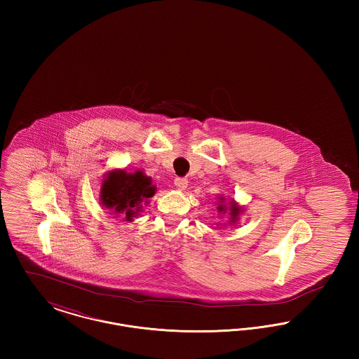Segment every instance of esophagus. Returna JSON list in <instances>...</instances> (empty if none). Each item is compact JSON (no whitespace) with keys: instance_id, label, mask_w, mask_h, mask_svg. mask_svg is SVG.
<instances>
[{"instance_id":"1","label":"esophagus","mask_w":359,"mask_h":359,"mask_svg":"<svg viewBox=\"0 0 359 359\" xmlns=\"http://www.w3.org/2000/svg\"><path fill=\"white\" fill-rule=\"evenodd\" d=\"M175 186H176V188L177 189H186L188 186V180L187 179H184V177H176L175 179Z\"/></svg>"}]
</instances>
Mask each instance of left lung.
<instances>
[{
    "label": "left lung",
    "mask_w": 359,
    "mask_h": 359,
    "mask_svg": "<svg viewBox=\"0 0 359 359\" xmlns=\"http://www.w3.org/2000/svg\"><path fill=\"white\" fill-rule=\"evenodd\" d=\"M224 202H226L224 196H219V198H218V202H217L218 212L227 214V215H229L227 224H236V223L239 221V215H241L245 210H243V207H241L234 199H229L227 203H224Z\"/></svg>",
    "instance_id": "1"
}]
</instances>
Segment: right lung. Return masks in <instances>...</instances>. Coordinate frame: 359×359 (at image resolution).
<instances>
[{
	"instance_id": "add662e5",
	"label": "right lung",
	"mask_w": 359,
	"mask_h": 359,
	"mask_svg": "<svg viewBox=\"0 0 359 359\" xmlns=\"http://www.w3.org/2000/svg\"><path fill=\"white\" fill-rule=\"evenodd\" d=\"M154 194L156 186L144 172L113 170L104 173L100 202L110 215L121 217L123 222H133L142 212V205H148Z\"/></svg>"
}]
</instances>
